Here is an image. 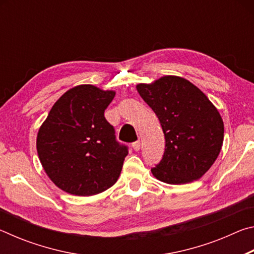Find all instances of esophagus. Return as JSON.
Returning a JSON list of instances; mask_svg holds the SVG:
<instances>
[{"label": "esophagus", "mask_w": 254, "mask_h": 254, "mask_svg": "<svg viewBox=\"0 0 254 254\" xmlns=\"http://www.w3.org/2000/svg\"><path fill=\"white\" fill-rule=\"evenodd\" d=\"M140 145H141L140 141L137 140V141H135V142L132 143V148H133V150H135V151H139V150H140Z\"/></svg>", "instance_id": "obj_1"}]
</instances>
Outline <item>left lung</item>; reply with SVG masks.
Here are the masks:
<instances>
[{"mask_svg": "<svg viewBox=\"0 0 254 254\" xmlns=\"http://www.w3.org/2000/svg\"><path fill=\"white\" fill-rule=\"evenodd\" d=\"M136 89L161 124L166 149L151 169L163 183L182 185L199 179L220 154L224 124L207 96L187 79L163 76Z\"/></svg>", "mask_w": 254, "mask_h": 254, "instance_id": "8db88e82", "label": "left lung"}]
</instances>
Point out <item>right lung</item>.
Wrapping results in <instances>:
<instances>
[{
  "label": "right lung",
  "mask_w": 254,
  "mask_h": 254,
  "mask_svg": "<svg viewBox=\"0 0 254 254\" xmlns=\"http://www.w3.org/2000/svg\"><path fill=\"white\" fill-rule=\"evenodd\" d=\"M115 96L93 85H79L55 103L37 136V151L56 186L92 196L117 183L128 150L115 137L104 112Z\"/></svg>",
  "instance_id": "obj_1"
}]
</instances>
